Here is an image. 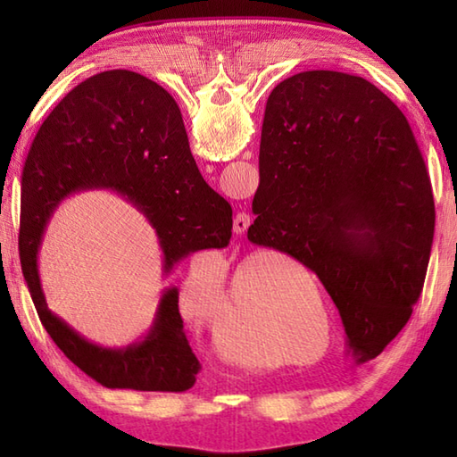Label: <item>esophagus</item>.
Wrapping results in <instances>:
<instances>
[{
	"instance_id": "1",
	"label": "esophagus",
	"mask_w": 457,
	"mask_h": 457,
	"mask_svg": "<svg viewBox=\"0 0 457 457\" xmlns=\"http://www.w3.org/2000/svg\"><path fill=\"white\" fill-rule=\"evenodd\" d=\"M249 226H251V216H249V213L239 212L237 216L234 218V234H237V236L245 234Z\"/></svg>"
}]
</instances>
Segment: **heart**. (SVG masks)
I'll return each mask as SVG.
<instances>
[{
    "instance_id": "b5f03b06",
    "label": "heart",
    "mask_w": 457,
    "mask_h": 457,
    "mask_svg": "<svg viewBox=\"0 0 457 457\" xmlns=\"http://www.w3.org/2000/svg\"><path fill=\"white\" fill-rule=\"evenodd\" d=\"M221 278L223 261L216 253L198 255L180 287L179 306L192 322L210 324L212 344L228 361L270 365L277 357L275 345L287 353L283 361L288 363H303L300 357L312 355L322 328L306 295L320 308L328 336L329 320L318 278L306 269L290 267L273 251L249 255L231 275L223 295Z\"/></svg>"
}]
</instances>
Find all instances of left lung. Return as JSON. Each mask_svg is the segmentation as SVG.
Wrapping results in <instances>:
<instances>
[{
	"label": "left lung",
	"mask_w": 457,
	"mask_h": 457,
	"mask_svg": "<svg viewBox=\"0 0 457 457\" xmlns=\"http://www.w3.org/2000/svg\"><path fill=\"white\" fill-rule=\"evenodd\" d=\"M249 241L314 270L357 363L409 322L428 269L434 196L409 121L361 76L306 71L265 108Z\"/></svg>",
	"instance_id": "8db88e82"
}]
</instances>
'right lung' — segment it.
Masks as SVG:
<instances>
[{
  "label": "right lung",
  "mask_w": 457,
  "mask_h": 457,
  "mask_svg": "<svg viewBox=\"0 0 457 457\" xmlns=\"http://www.w3.org/2000/svg\"><path fill=\"white\" fill-rule=\"evenodd\" d=\"M94 188L118 192L149 220L164 273L194 251L229 244L231 206L202 179L177 102L137 72L92 76L43 121L23 169L19 259L46 334L86 375L108 389L188 391L200 361L184 334L177 287L162 293L147 336L120 349L88 342L46 308L38 278L46 223L66 196Z\"/></svg>",
  "instance_id": "right-lung-1"
}]
</instances>
